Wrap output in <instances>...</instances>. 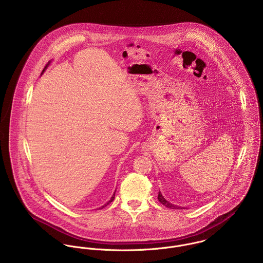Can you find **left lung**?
<instances>
[{
  "label": "left lung",
  "instance_id": "1",
  "mask_svg": "<svg viewBox=\"0 0 263 263\" xmlns=\"http://www.w3.org/2000/svg\"><path fill=\"white\" fill-rule=\"evenodd\" d=\"M158 200H159L160 203H162L164 206H166V207H168V208H172V209H183V207H179V206H176L175 204L170 203V202L162 196L161 192L158 193Z\"/></svg>",
  "mask_w": 263,
  "mask_h": 263
}]
</instances>
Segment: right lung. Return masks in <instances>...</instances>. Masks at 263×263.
Wrapping results in <instances>:
<instances>
[{"instance_id": "add662e5", "label": "right lung", "mask_w": 263, "mask_h": 263, "mask_svg": "<svg viewBox=\"0 0 263 263\" xmlns=\"http://www.w3.org/2000/svg\"><path fill=\"white\" fill-rule=\"evenodd\" d=\"M49 64H50V62H49V63H48V64H47V66H46V67H45V69H44V70H43V73H44V72H45V70H46V69H47V67H48V66H49ZM43 73H42V74H43ZM114 198H115V193H114V194H113V195H112V197H111V199H110V200H109V201H108V202H107V203H106V204H104V205H103V206H102V207H100V209H102V208H104V207H105V206H107V205H108V204H109V203H111V202H112V201H113V200H114Z\"/></svg>"}]
</instances>
